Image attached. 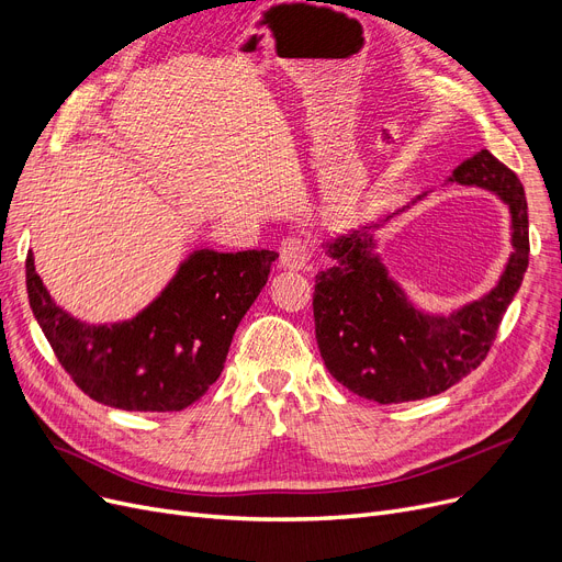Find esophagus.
<instances>
[{
	"label": "esophagus",
	"mask_w": 562,
	"mask_h": 562,
	"mask_svg": "<svg viewBox=\"0 0 562 562\" xmlns=\"http://www.w3.org/2000/svg\"><path fill=\"white\" fill-rule=\"evenodd\" d=\"M281 265L288 267V270H302L313 258V249L306 235H288L281 243Z\"/></svg>",
	"instance_id": "esophagus-1"
}]
</instances>
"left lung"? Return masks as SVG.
Returning a JSON list of instances; mask_svg holds the SVG:
<instances>
[{
  "instance_id": "1",
  "label": "left lung",
  "mask_w": 562,
  "mask_h": 562,
  "mask_svg": "<svg viewBox=\"0 0 562 562\" xmlns=\"http://www.w3.org/2000/svg\"><path fill=\"white\" fill-rule=\"evenodd\" d=\"M452 178L496 192L513 212L515 254L485 300L446 317H425L370 256L372 237L355 231L329 245L334 267L315 274V338L327 370L345 389L372 403H409L462 382L485 361L503 313L528 267V205L524 184L490 153L480 150ZM375 228V226H372Z\"/></svg>"
}]
</instances>
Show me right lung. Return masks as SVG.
I'll list each match as a JSON object with an SVG mask.
<instances>
[{
    "instance_id": "right-lung-1",
    "label": "right lung",
    "mask_w": 562,
    "mask_h": 562,
    "mask_svg": "<svg viewBox=\"0 0 562 562\" xmlns=\"http://www.w3.org/2000/svg\"><path fill=\"white\" fill-rule=\"evenodd\" d=\"M270 249H201L146 311L121 325H85L49 300L26 256V292L70 380L95 403L127 412H180L217 382L233 334L270 267Z\"/></svg>"
}]
</instances>
